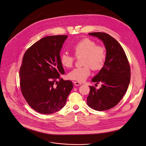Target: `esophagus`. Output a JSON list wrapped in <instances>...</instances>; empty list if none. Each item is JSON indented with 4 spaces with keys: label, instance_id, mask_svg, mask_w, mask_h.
<instances>
[{
    "label": "esophagus",
    "instance_id": "obj_1",
    "mask_svg": "<svg viewBox=\"0 0 146 146\" xmlns=\"http://www.w3.org/2000/svg\"><path fill=\"white\" fill-rule=\"evenodd\" d=\"M74 84L76 86H79V85H81V83L80 82H78V81H74Z\"/></svg>",
    "mask_w": 146,
    "mask_h": 146
}]
</instances>
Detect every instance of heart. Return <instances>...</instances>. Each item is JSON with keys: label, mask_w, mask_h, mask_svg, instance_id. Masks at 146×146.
<instances>
[{"label": "heart", "mask_w": 146, "mask_h": 146, "mask_svg": "<svg viewBox=\"0 0 146 146\" xmlns=\"http://www.w3.org/2000/svg\"><path fill=\"white\" fill-rule=\"evenodd\" d=\"M74 55L82 56V67L70 71L68 77L69 79L78 81H85L90 74L91 68L93 70H100L104 66L107 58L106 51L104 47L99 46L89 38H84L77 42L73 46ZM74 56L63 53L60 56V61L63 66L71 68L74 62Z\"/></svg>", "instance_id": "obj_1"}]
</instances>
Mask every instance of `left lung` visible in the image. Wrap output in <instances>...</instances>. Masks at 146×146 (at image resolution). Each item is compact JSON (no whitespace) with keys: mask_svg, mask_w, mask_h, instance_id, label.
Here are the masks:
<instances>
[{"mask_svg":"<svg viewBox=\"0 0 146 146\" xmlns=\"http://www.w3.org/2000/svg\"><path fill=\"white\" fill-rule=\"evenodd\" d=\"M89 35L103 41L107 58L104 67L92 80L97 84L101 82L102 87L96 89L94 86H89L86 103L96 111H106L116 106L125 94L130 82V66L123 47L115 38L102 32L91 33Z\"/></svg>","mask_w":146,"mask_h":146,"instance_id":"left-lung-1","label":"left lung"}]
</instances>
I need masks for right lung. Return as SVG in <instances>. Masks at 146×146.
I'll return each instance as SVG.
<instances>
[{
	"label": "right lung",
	"instance_id": "obj_1",
	"mask_svg": "<svg viewBox=\"0 0 146 146\" xmlns=\"http://www.w3.org/2000/svg\"><path fill=\"white\" fill-rule=\"evenodd\" d=\"M67 37L42 38L23 57L19 70L21 92L30 107L38 113L50 114L62 109L73 87L71 81L61 78L65 71L60 53Z\"/></svg>",
	"mask_w": 146,
	"mask_h": 146
}]
</instances>
